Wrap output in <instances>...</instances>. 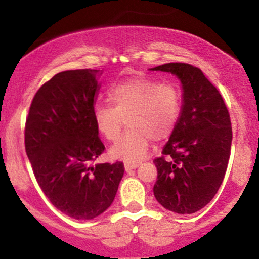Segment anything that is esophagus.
Segmentation results:
<instances>
[{"label": "esophagus", "mask_w": 259, "mask_h": 259, "mask_svg": "<svg viewBox=\"0 0 259 259\" xmlns=\"http://www.w3.org/2000/svg\"><path fill=\"white\" fill-rule=\"evenodd\" d=\"M124 167H125V170L126 171H129V170H132V169L138 168L139 167V163L138 162H125Z\"/></svg>", "instance_id": "34e87169"}]
</instances>
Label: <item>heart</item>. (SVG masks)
I'll return each mask as SVG.
<instances>
[{"instance_id": "obj_1", "label": "heart", "mask_w": 259, "mask_h": 259, "mask_svg": "<svg viewBox=\"0 0 259 259\" xmlns=\"http://www.w3.org/2000/svg\"><path fill=\"white\" fill-rule=\"evenodd\" d=\"M111 105H97L94 120L101 135L115 141L125 125L129 130L111 153L115 158L136 160L146 152L151 139L170 138L181 113V91L174 82L156 79L133 78L118 82L109 90Z\"/></svg>"}]
</instances>
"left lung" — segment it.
Wrapping results in <instances>:
<instances>
[{
    "label": "left lung",
    "instance_id": "8db88e82",
    "mask_svg": "<svg viewBox=\"0 0 259 259\" xmlns=\"http://www.w3.org/2000/svg\"><path fill=\"white\" fill-rule=\"evenodd\" d=\"M152 70L177 75L184 90L178 125L162 156L153 160V194L171 212L191 214L212 201L224 180L233 140L230 115L222 95L200 68L167 63Z\"/></svg>",
    "mask_w": 259,
    "mask_h": 259
}]
</instances>
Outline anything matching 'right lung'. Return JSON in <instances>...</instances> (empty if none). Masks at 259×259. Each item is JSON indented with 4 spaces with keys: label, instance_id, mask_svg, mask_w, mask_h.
Instances as JSON below:
<instances>
[{
    "label": "right lung",
    "instance_id": "1",
    "mask_svg": "<svg viewBox=\"0 0 259 259\" xmlns=\"http://www.w3.org/2000/svg\"><path fill=\"white\" fill-rule=\"evenodd\" d=\"M100 70L56 74L38 89L25 121V151L38 186L64 214L94 219L112 204L123 162L92 165L105 145L94 120Z\"/></svg>",
    "mask_w": 259,
    "mask_h": 259
}]
</instances>
